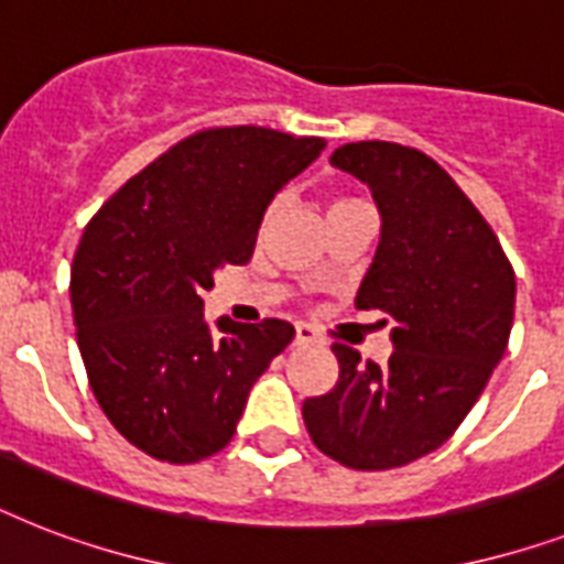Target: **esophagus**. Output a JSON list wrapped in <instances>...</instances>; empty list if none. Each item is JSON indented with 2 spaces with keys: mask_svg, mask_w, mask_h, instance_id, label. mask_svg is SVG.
<instances>
[{
  "mask_svg": "<svg viewBox=\"0 0 564 564\" xmlns=\"http://www.w3.org/2000/svg\"><path fill=\"white\" fill-rule=\"evenodd\" d=\"M295 343L299 345L316 343V330H313L310 325H304V322H299V325H295Z\"/></svg>",
  "mask_w": 564,
  "mask_h": 564,
  "instance_id": "34e87169",
  "label": "esophagus"
}]
</instances>
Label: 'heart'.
I'll return each mask as SVG.
<instances>
[{
	"label": "heart",
	"mask_w": 564,
	"mask_h": 564,
	"mask_svg": "<svg viewBox=\"0 0 564 564\" xmlns=\"http://www.w3.org/2000/svg\"><path fill=\"white\" fill-rule=\"evenodd\" d=\"M354 204H362L360 198H354V195H339L334 204H330V210H345V207H354Z\"/></svg>",
	"instance_id": "obj_1"
}]
</instances>
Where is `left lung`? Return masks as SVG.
Returning a JSON list of instances; mask_svg holds the SVG:
<instances>
[{
    "mask_svg": "<svg viewBox=\"0 0 564 564\" xmlns=\"http://www.w3.org/2000/svg\"><path fill=\"white\" fill-rule=\"evenodd\" d=\"M330 163L369 184L383 219L354 304L392 318L394 351L377 366L334 343L339 380L301 412L322 454L386 471L445 445L471 412L507 351L516 272L471 198L419 149L362 140Z\"/></svg>",
    "mask_w": 564,
    "mask_h": 564,
    "instance_id": "1",
    "label": "left lung"
}]
</instances>
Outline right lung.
<instances>
[{
    "label": "right lung",
    "mask_w": 564,
    "mask_h": 564,
    "mask_svg": "<svg viewBox=\"0 0 564 564\" xmlns=\"http://www.w3.org/2000/svg\"><path fill=\"white\" fill-rule=\"evenodd\" d=\"M260 126L204 128L126 181L87 221L69 274L87 380L143 454L202 463L237 433L248 392L292 343L283 318L204 322V290L246 265L274 193L325 149Z\"/></svg>",
    "instance_id": "right-lung-1"
}]
</instances>
